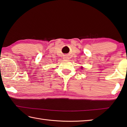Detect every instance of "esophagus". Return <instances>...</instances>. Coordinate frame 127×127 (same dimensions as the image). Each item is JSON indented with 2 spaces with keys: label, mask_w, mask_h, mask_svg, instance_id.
<instances>
[{
  "label": "esophagus",
  "mask_w": 127,
  "mask_h": 127,
  "mask_svg": "<svg viewBox=\"0 0 127 127\" xmlns=\"http://www.w3.org/2000/svg\"><path fill=\"white\" fill-rule=\"evenodd\" d=\"M64 59H65V60H66V58H64Z\"/></svg>",
  "instance_id": "esophagus-1"
}]
</instances>
